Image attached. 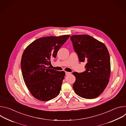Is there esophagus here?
Instances as JSON below:
<instances>
[{"mask_svg": "<svg viewBox=\"0 0 126 126\" xmlns=\"http://www.w3.org/2000/svg\"><path fill=\"white\" fill-rule=\"evenodd\" d=\"M71 74L70 72H65V74L66 75H69Z\"/></svg>", "mask_w": 126, "mask_h": 126, "instance_id": "34e87169", "label": "esophagus"}]
</instances>
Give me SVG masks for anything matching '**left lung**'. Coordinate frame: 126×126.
Wrapping results in <instances>:
<instances>
[{"label": "left lung", "instance_id": "8db88e82", "mask_svg": "<svg viewBox=\"0 0 126 126\" xmlns=\"http://www.w3.org/2000/svg\"><path fill=\"white\" fill-rule=\"evenodd\" d=\"M70 39L80 62H86L83 72H73L76 94L85 99L99 96L109 82L111 65L109 53L102 42L87 35H72Z\"/></svg>", "mask_w": 126, "mask_h": 126}]
</instances>
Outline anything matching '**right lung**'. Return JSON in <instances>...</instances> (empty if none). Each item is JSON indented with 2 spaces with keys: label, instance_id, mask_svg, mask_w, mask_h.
I'll list each match as a JSON object with an SVG mask.
<instances>
[{
  "label": "right lung",
  "instance_id": "right-lung-1",
  "mask_svg": "<svg viewBox=\"0 0 126 126\" xmlns=\"http://www.w3.org/2000/svg\"><path fill=\"white\" fill-rule=\"evenodd\" d=\"M69 37L67 35L40 38L24 51L21 60L22 76L30 92L37 99L47 101L59 94L65 72L48 66L51 58H56L58 50Z\"/></svg>",
  "mask_w": 126,
  "mask_h": 126
}]
</instances>
